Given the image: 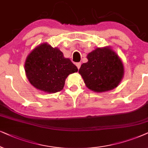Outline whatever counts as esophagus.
Wrapping results in <instances>:
<instances>
[{
    "label": "esophagus",
    "instance_id": "1",
    "mask_svg": "<svg viewBox=\"0 0 148 148\" xmlns=\"http://www.w3.org/2000/svg\"><path fill=\"white\" fill-rule=\"evenodd\" d=\"M76 67H77V68H78V69H79V68H80V66H81V64H80V62L76 63Z\"/></svg>",
    "mask_w": 148,
    "mask_h": 148
}]
</instances>
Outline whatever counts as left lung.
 <instances>
[{
    "mask_svg": "<svg viewBox=\"0 0 148 148\" xmlns=\"http://www.w3.org/2000/svg\"><path fill=\"white\" fill-rule=\"evenodd\" d=\"M88 62L81 65L79 74L88 88L104 92L117 87L124 76V66L110 47L97 48L86 56Z\"/></svg>",
    "mask_w": 148,
    "mask_h": 148,
    "instance_id": "1",
    "label": "left lung"
}]
</instances>
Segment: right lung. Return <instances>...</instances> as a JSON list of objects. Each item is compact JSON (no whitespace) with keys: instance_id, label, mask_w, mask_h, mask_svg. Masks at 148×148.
Instances as JSON below:
<instances>
[{"instance_id":"right-lung-1","label":"right lung","mask_w":148,"mask_h":148,"mask_svg":"<svg viewBox=\"0 0 148 148\" xmlns=\"http://www.w3.org/2000/svg\"><path fill=\"white\" fill-rule=\"evenodd\" d=\"M25 72L32 85L53 93L63 89L66 78L78 72V68L70 59L64 58L60 49L42 43L27 56Z\"/></svg>"}]
</instances>
